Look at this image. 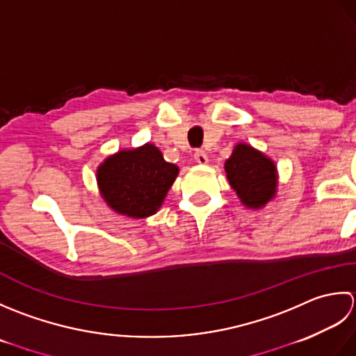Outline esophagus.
<instances>
[{
  "label": "esophagus",
  "mask_w": 356,
  "mask_h": 356,
  "mask_svg": "<svg viewBox=\"0 0 356 356\" xmlns=\"http://www.w3.org/2000/svg\"><path fill=\"white\" fill-rule=\"evenodd\" d=\"M193 158H195V161H197V163H198V164H201V165L207 164V161H209V158H207V155H206V152H204V150H197V152H195Z\"/></svg>",
  "instance_id": "esophagus-1"
}]
</instances>
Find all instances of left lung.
<instances>
[{
  "label": "left lung",
  "mask_w": 356,
  "mask_h": 356,
  "mask_svg": "<svg viewBox=\"0 0 356 356\" xmlns=\"http://www.w3.org/2000/svg\"><path fill=\"white\" fill-rule=\"evenodd\" d=\"M224 170L230 187L248 209L264 207L277 195V165L250 144H235L232 155L224 163Z\"/></svg>",
  "instance_id": "8db88e82"
}]
</instances>
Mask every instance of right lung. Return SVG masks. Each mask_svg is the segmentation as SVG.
I'll return each mask as SVG.
<instances>
[{"label": "right lung", "instance_id": "add662e5", "mask_svg": "<svg viewBox=\"0 0 356 356\" xmlns=\"http://www.w3.org/2000/svg\"><path fill=\"white\" fill-rule=\"evenodd\" d=\"M179 173L161 150L150 143L108 155L97 169L101 198L113 212L129 218H147L163 206Z\"/></svg>", "mask_w": 356, "mask_h": 356}]
</instances>
